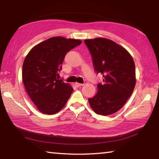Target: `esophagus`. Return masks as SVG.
Segmentation results:
<instances>
[{"label":"esophagus","instance_id":"1","mask_svg":"<svg viewBox=\"0 0 159 159\" xmlns=\"http://www.w3.org/2000/svg\"><path fill=\"white\" fill-rule=\"evenodd\" d=\"M84 84H83V83H75V86H76V87H80V86H82Z\"/></svg>","mask_w":159,"mask_h":159}]
</instances>
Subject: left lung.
<instances>
[{"instance_id": "obj_1", "label": "left lung", "mask_w": 159, "mask_h": 159, "mask_svg": "<svg viewBox=\"0 0 159 159\" xmlns=\"http://www.w3.org/2000/svg\"><path fill=\"white\" fill-rule=\"evenodd\" d=\"M94 70L103 75L97 94L88 102L92 110L103 116L123 107L135 85V63L129 52L111 39L97 37L85 39Z\"/></svg>"}]
</instances>
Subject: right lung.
I'll use <instances>...</instances> for the list:
<instances>
[{
	"instance_id": "add662e5",
	"label": "right lung",
	"mask_w": 159,
	"mask_h": 159,
	"mask_svg": "<svg viewBox=\"0 0 159 159\" xmlns=\"http://www.w3.org/2000/svg\"><path fill=\"white\" fill-rule=\"evenodd\" d=\"M80 39L53 37L32 48L25 56L22 79L28 96L39 112L53 115L67 102L73 88L58 79L65 55L80 45Z\"/></svg>"
}]
</instances>
